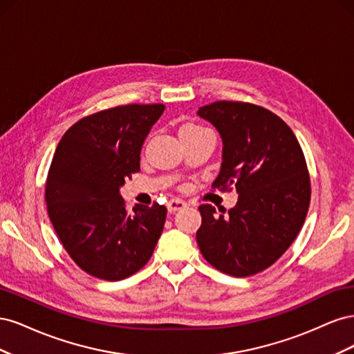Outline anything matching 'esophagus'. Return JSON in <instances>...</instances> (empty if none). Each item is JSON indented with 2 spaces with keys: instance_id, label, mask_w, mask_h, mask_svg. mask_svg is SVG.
<instances>
[{
  "instance_id": "esophagus-1",
  "label": "esophagus",
  "mask_w": 354,
  "mask_h": 354,
  "mask_svg": "<svg viewBox=\"0 0 354 354\" xmlns=\"http://www.w3.org/2000/svg\"><path fill=\"white\" fill-rule=\"evenodd\" d=\"M186 207V202H183L181 199H169L167 202V208L169 212H176L178 209H183Z\"/></svg>"
}]
</instances>
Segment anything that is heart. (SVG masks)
Listing matches in <instances>:
<instances>
[{
    "label": "heart",
    "instance_id": "1",
    "mask_svg": "<svg viewBox=\"0 0 354 354\" xmlns=\"http://www.w3.org/2000/svg\"><path fill=\"white\" fill-rule=\"evenodd\" d=\"M207 130H208V128L202 127V125L187 122V124H185V125H181V128H180V136H181V134H196V133H202V131H207Z\"/></svg>",
    "mask_w": 354,
    "mask_h": 354
}]
</instances>
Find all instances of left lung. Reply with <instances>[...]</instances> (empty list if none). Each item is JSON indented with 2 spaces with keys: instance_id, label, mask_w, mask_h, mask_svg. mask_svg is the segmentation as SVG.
<instances>
[{
  "instance_id": "left-lung-1",
  "label": "left lung",
  "mask_w": 354,
  "mask_h": 354,
  "mask_svg": "<svg viewBox=\"0 0 354 354\" xmlns=\"http://www.w3.org/2000/svg\"><path fill=\"white\" fill-rule=\"evenodd\" d=\"M198 115L217 128L223 162L214 189L238 192L236 205L199 207V250L217 270L245 277L281 259L301 230L310 205V177L295 134L261 106L221 100Z\"/></svg>"
}]
</instances>
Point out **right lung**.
<instances>
[{"label": "right lung", "mask_w": 354, "mask_h": 354, "mask_svg": "<svg viewBox=\"0 0 354 354\" xmlns=\"http://www.w3.org/2000/svg\"><path fill=\"white\" fill-rule=\"evenodd\" d=\"M164 104H125L82 118L63 134L46 181L47 212L71 259L88 274L122 281L151 259L167 208L128 214L120 187L140 171V151Z\"/></svg>", "instance_id": "1"}]
</instances>
